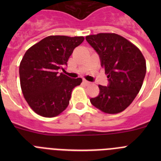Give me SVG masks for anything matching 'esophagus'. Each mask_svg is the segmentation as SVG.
I'll return each instance as SVG.
<instances>
[{
	"label": "esophagus",
	"mask_w": 161,
	"mask_h": 161,
	"mask_svg": "<svg viewBox=\"0 0 161 161\" xmlns=\"http://www.w3.org/2000/svg\"><path fill=\"white\" fill-rule=\"evenodd\" d=\"M83 83L85 84V85H90V84H91L90 82L88 81V80H83Z\"/></svg>",
	"instance_id": "1"
}]
</instances>
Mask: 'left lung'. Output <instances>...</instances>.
Wrapping results in <instances>:
<instances>
[{
    "instance_id": "8db88e82",
    "label": "left lung",
    "mask_w": 161,
    "mask_h": 161,
    "mask_svg": "<svg viewBox=\"0 0 161 161\" xmlns=\"http://www.w3.org/2000/svg\"><path fill=\"white\" fill-rule=\"evenodd\" d=\"M85 38L100 56L109 78V85H98L100 93L90 102L104 113H120L141 89L147 71L146 60L136 45L114 33H100Z\"/></svg>"
}]
</instances>
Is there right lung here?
Masks as SVG:
<instances>
[{
    "label": "right lung",
    "mask_w": 161,
    "mask_h": 161,
    "mask_svg": "<svg viewBox=\"0 0 161 161\" xmlns=\"http://www.w3.org/2000/svg\"><path fill=\"white\" fill-rule=\"evenodd\" d=\"M84 40L83 36L51 35L25 53L19 65L20 84L25 101L38 115L53 118L68 107L72 89L82 79H72L58 70H64L73 50Z\"/></svg>",
    "instance_id": "right-lung-1"
}]
</instances>
